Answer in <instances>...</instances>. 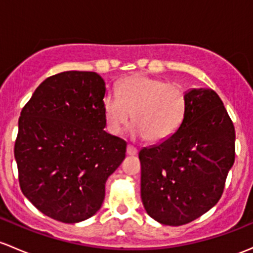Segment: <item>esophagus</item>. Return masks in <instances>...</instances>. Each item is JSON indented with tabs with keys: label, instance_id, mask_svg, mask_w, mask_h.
<instances>
[{
	"label": "esophagus",
	"instance_id": "esophagus-1",
	"mask_svg": "<svg viewBox=\"0 0 253 253\" xmlns=\"http://www.w3.org/2000/svg\"><path fill=\"white\" fill-rule=\"evenodd\" d=\"M138 153V149L134 147V145H132V144H128L127 145V154H128V155H135V154Z\"/></svg>",
	"mask_w": 253,
	"mask_h": 253
}]
</instances>
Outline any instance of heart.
Segmentation results:
<instances>
[{
  "label": "heart",
  "instance_id": "heart-1",
  "mask_svg": "<svg viewBox=\"0 0 253 253\" xmlns=\"http://www.w3.org/2000/svg\"><path fill=\"white\" fill-rule=\"evenodd\" d=\"M187 109L184 87L142 74L124 79L118 86V94L108 92L103 99L106 128L111 134H119L133 112L135 132L150 143L171 138L183 124Z\"/></svg>",
  "mask_w": 253,
  "mask_h": 253
}]
</instances>
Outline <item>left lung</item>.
Segmentation results:
<instances>
[{"mask_svg":"<svg viewBox=\"0 0 253 253\" xmlns=\"http://www.w3.org/2000/svg\"><path fill=\"white\" fill-rule=\"evenodd\" d=\"M178 131L139 151L140 195L148 214L166 225H183L218 203L235 160V128L212 89L188 92Z\"/></svg>","mask_w":253,"mask_h":253,"instance_id":"1","label":"left lung"}]
</instances>
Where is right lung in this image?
<instances>
[{
  "label": "right lung",
  "mask_w": 253,
  "mask_h": 253,
  "mask_svg": "<svg viewBox=\"0 0 253 253\" xmlns=\"http://www.w3.org/2000/svg\"><path fill=\"white\" fill-rule=\"evenodd\" d=\"M105 82L93 71H64L24 105L14 144L18 179L37 210L63 223L92 217L127 143L106 133Z\"/></svg>",
  "instance_id": "1"
}]
</instances>
